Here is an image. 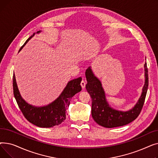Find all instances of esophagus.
<instances>
[{
    "mask_svg": "<svg viewBox=\"0 0 158 158\" xmlns=\"http://www.w3.org/2000/svg\"><path fill=\"white\" fill-rule=\"evenodd\" d=\"M81 85L82 88H85V86H86V82L84 80H82L81 82Z\"/></svg>",
    "mask_w": 158,
    "mask_h": 158,
    "instance_id": "1",
    "label": "esophagus"
}]
</instances>
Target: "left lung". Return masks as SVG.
<instances>
[{"instance_id": "obj_1", "label": "left lung", "mask_w": 158, "mask_h": 158, "mask_svg": "<svg viewBox=\"0 0 158 158\" xmlns=\"http://www.w3.org/2000/svg\"><path fill=\"white\" fill-rule=\"evenodd\" d=\"M144 68L145 79L142 95L135 106L127 111L112 108L106 101L101 82L94 74L90 66L86 69L85 74L88 82L86 88L92 98V117L98 125L107 128L123 126L135 120L138 117L145 102L148 85L147 63L144 64Z\"/></svg>"}]
</instances>
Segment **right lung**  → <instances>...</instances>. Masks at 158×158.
<instances>
[{
    "label": "right lung",
    "instance_id": "obj_1",
    "mask_svg": "<svg viewBox=\"0 0 158 158\" xmlns=\"http://www.w3.org/2000/svg\"><path fill=\"white\" fill-rule=\"evenodd\" d=\"M40 32L41 31H39L36 33ZM35 35V33L26 40L20 48L19 52ZM81 80L82 78L81 77L71 80L68 82L59 97H57L54 101L45 106L36 107L28 104L23 100L19 92L15 76L13 74V94L19 108L25 118L29 122L40 127H52L60 125L65 120L66 110L70 105L71 98L73 95L81 91L82 88L80 85Z\"/></svg>",
    "mask_w": 158,
    "mask_h": 158
}]
</instances>
